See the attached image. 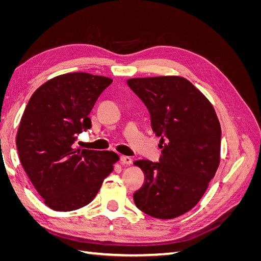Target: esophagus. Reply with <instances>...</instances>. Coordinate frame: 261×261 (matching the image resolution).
Instances as JSON below:
<instances>
[{
  "instance_id": "34e87169",
  "label": "esophagus",
  "mask_w": 261,
  "mask_h": 261,
  "mask_svg": "<svg viewBox=\"0 0 261 261\" xmlns=\"http://www.w3.org/2000/svg\"><path fill=\"white\" fill-rule=\"evenodd\" d=\"M121 162H122L123 164H127V165H129V164H132L133 160H132V158H130V156H127V155H121Z\"/></svg>"
}]
</instances>
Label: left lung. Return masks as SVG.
I'll return each instance as SVG.
<instances>
[{"label":"left lung","mask_w":261,"mask_h":261,"mask_svg":"<svg viewBox=\"0 0 261 261\" xmlns=\"http://www.w3.org/2000/svg\"><path fill=\"white\" fill-rule=\"evenodd\" d=\"M127 85L147 107L162 149L159 162H134L145 174L134 201L153 218L179 217L198 203L218 170V116L210 101L186 78H132Z\"/></svg>","instance_id":"left-lung-1"}]
</instances>
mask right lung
<instances>
[{"label": "right lung", "mask_w": 261, "mask_h": 261, "mask_svg": "<svg viewBox=\"0 0 261 261\" xmlns=\"http://www.w3.org/2000/svg\"><path fill=\"white\" fill-rule=\"evenodd\" d=\"M112 80L88 73L60 75L34 92L21 116L16 145L23 170L46 206L72 211L92 201L113 164V151L75 147L91 127L89 113Z\"/></svg>", "instance_id": "right-lung-1"}]
</instances>
